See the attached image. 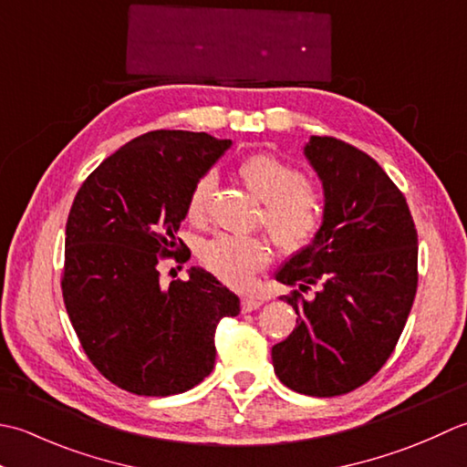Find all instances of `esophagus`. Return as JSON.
<instances>
[{"label": "esophagus", "mask_w": 467, "mask_h": 467, "mask_svg": "<svg viewBox=\"0 0 467 467\" xmlns=\"http://www.w3.org/2000/svg\"><path fill=\"white\" fill-rule=\"evenodd\" d=\"M262 304H264V302H262L260 298L245 296V298H242V310H244V312H252V310H255V308H260Z\"/></svg>", "instance_id": "34e87169"}]
</instances>
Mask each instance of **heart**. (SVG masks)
<instances>
[{
    "label": "heart",
    "mask_w": 467,
    "mask_h": 467,
    "mask_svg": "<svg viewBox=\"0 0 467 467\" xmlns=\"http://www.w3.org/2000/svg\"><path fill=\"white\" fill-rule=\"evenodd\" d=\"M235 177L264 202L260 220L284 252H300L317 237L322 202L298 167L272 153H254L240 161ZM212 185V177H202L187 195L185 215L193 225L205 222ZM199 260L215 278L232 286H245L272 260V250L260 237L220 234L199 247Z\"/></svg>",
    "instance_id": "obj_1"
}]
</instances>
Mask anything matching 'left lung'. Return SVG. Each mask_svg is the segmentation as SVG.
<instances>
[{
    "mask_svg": "<svg viewBox=\"0 0 467 467\" xmlns=\"http://www.w3.org/2000/svg\"><path fill=\"white\" fill-rule=\"evenodd\" d=\"M304 155L325 187V217L275 280L319 292L284 296L298 318L272 363L292 391L337 397L373 379L395 350L417 292V230L373 157L335 137H310Z\"/></svg>",
    "mask_w": 467,
    "mask_h": 467,
    "instance_id": "1",
    "label": "left lung"
}]
</instances>
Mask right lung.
I'll use <instances>...</instances> for the list:
<instances>
[{"mask_svg": "<svg viewBox=\"0 0 467 467\" xmlns=\"http://www.w3.org/2000/svg\"><path fill=\"white\" fill-rule=\"evenodd\" d=\"M232 140L150 130L84 181L66 222L62 296L84 353L129 393L167 397L215 365V328L240 298L205 270L161 288L157 264L185 262L175 237L187 195Z\"/></svg>", "mask_w": 467, "mask_h": 467, "instance_id": "right-lung-1", "label": "right lung"}]
</instances>
